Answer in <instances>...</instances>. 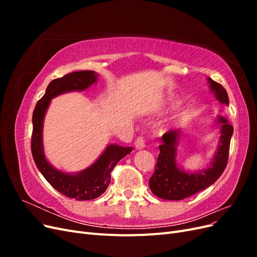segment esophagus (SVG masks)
Instances as JSON below:
<instances>
[{"mask_svg":"<svg viewBox=\"0 0 257 257\" xmlns=\"http://www.w3.org/2000/svg\"><path fill=\"white\" fill-rule=\"evenodd\" d=\"M135 147H136L137 150H142V149H144V148L146 147V144H145V141H144L143 137H138L136 139Z\"/></svg>","mask_w":257,"mask_h":257,"instance_id":"obj_1","label":"esophagus"}]
</instances>
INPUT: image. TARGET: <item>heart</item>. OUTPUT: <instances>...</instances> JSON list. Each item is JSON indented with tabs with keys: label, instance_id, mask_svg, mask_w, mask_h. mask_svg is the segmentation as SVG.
Segmentation results:
<instances>
[{
	"label": "heart",
	"instance_id": "obj_1",
	"mask_svg": "<svg viewBox=\"0 0 257 257\" xmlns=\"http://www.w3.org/2000/svg\"><path fill=\"white\" fill-rule=\"evenodd\" d=\"M170 105H173V100L172 99H166V100H163L162 103H159L157 105V107L154 108V112H162L164 111L166 108H168Z\"/></svg>",
	"mask_w": 257,
	"mask_h": 257
}]
</instances>
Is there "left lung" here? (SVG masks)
Listing matches in <instances>:
<instances>
[{"mask_svg": "<svg viewBox=\"0 0 257 257\" xmlns=\"http://www.w3.org/2000/svg\"><path fill=\"white\" fill-rule=\"evenodd\" d=\"M207 80L214 97L221 104L229 105L226 90L211 78ZM214 125L220 133L216 151L207 167L196 172L183 169L177 162L178 148L183 138L181 131L173 130L162 137L157 167L149 180L150 190L155 196L166 200H181L207 189L220 178L227 165L234 128L223 116L214 120Z\"/></svg>", "mask_w": 257, "mask_h": 257, "instance_id": "left-lung-1", "label": "left lung"}]
</instances>
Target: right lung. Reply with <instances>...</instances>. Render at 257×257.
<instances>
[{
    "label": "right lung",
    "mask_w": 257,
    "mask_h": 257,
    "mask_svg": "<svg viewBox=\"0 0 257 257\" xmlns=\"http://www.w3.org/2000/svg\"><path fill=\"white\" fill-rule=\"evenodd\" d=\"M97 79L98 74L94 71H80L52 80L46 89L44 96L37 102L32 116L33 133L31 149L38 170L53 189L77 200H91L102 195L110 183V173L116 163L133 150L132 147H122L115 144L108 145L92 165L77 173L61 172L53 167L46 158L43 127L51 99L64 93L87 90Z\"/></svg>",
    "instance_id": "add662e5"
}]
</instances>
